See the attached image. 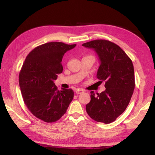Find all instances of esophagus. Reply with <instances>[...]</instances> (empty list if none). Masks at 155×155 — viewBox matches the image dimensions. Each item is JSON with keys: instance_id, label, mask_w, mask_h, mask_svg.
<instances>
[{"instance_id": "34e87169", "label": "esophagus", "mask_w": 155, "mask_h": 155, "mask_svg": "<svg viewBox=\"0 0 155 155\" xmlns=\"http://www.w3.org/2000/svg\"><path fill=\"white\" fill-rule=\"evenodd\" d=\"M75 92H76V94H82V93L84 92V91L82 90V89H79V90H77V91H75Z\"/></svg>"}]
</instances>
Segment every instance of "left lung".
<instances>
[{"instance_id": "left-lung-1", "label": "left lung", "mask_w": 155, "mask_h": 155, "mask_svg": "<svg viewBox=\"0 0 155 155\" xmlns=\"http://www.w3.org/2000/svg\"><path fill=\"white\" fill-rule=\"evenodd\" d=\"M82 46L92 49L98 56L97 78L101 83L105 81L106 88L97 95L91 92L86 111L94 120L109 124L124 112L131 101L135 87L133 62L118 45L107 40H94Z\"/></svg>"}]
</instances>
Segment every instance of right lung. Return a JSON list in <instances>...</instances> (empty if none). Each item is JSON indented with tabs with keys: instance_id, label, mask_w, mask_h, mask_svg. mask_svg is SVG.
<instances>
[{
	"instance_id": "right-lung-1",
	"label": "right lung",
	"mask_w": 155,
	"mask_h": 155,
	"mask_svg": "<svg viewBox=\"0 0 155 155\" xmlns=\"http://www.w3.org/2000/svg\"><path fill=\"white\" fill-rule=\"evenodd\" d=\"M76 45L50 42L40 45L27 56L19 73V82L24 103L37 118L54 123L67 112L74 92L58 90L54 81L63 71V55Z\"/></svg>"
}]
</instances>
